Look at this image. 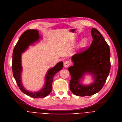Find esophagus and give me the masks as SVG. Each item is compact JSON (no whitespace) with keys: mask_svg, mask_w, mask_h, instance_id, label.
Instances as JSON below:
<instances>
[{"mask_svg":"<svg viewBox=\"0 0 122 122\" xmlns=\"http://www.w3.org/2000/svg\"><path fill=\"white\" fill-rule=\"evenodd\" d=\"M71 62L69 61H66L64 62V66L65 67H68V66H69L71 65Z\"/></svg>","mask_w":122,"mask_h":122,"instance_id":"34e87169","label":"esophagus"}]
</instances>
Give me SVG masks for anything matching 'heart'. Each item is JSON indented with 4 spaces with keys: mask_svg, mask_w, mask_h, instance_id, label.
Wrapping results in <instances>:
<instances>
[{
    "mask_svg": "<svg viewBox=\"0 0 122 122\" xmlns=\"http://www.w3.org/2000/svg\"><path fill=\"white\" fill-rule=\"evenodd\" d=\"M88 43V40L86 38H84L82 39L80 43L79 44V47L80 49H83V48L86 47Z\"/></svg>",
    "mask_w": 122,
    "mask_h": 122,
    "instance_id": "obj_1",
    "label": "heart"
}]
</instances>
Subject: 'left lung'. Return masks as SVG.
Returning <instances> with one entry per match:
<instances>
[{
  "label": "left lung",
  "instance_id": "left-lung-1",
  "mask_svg": "<svg viewBox=\"0 0 122 122\" xmlns=\"http://www.w3.org/2000/svg\"><path fill=\"white\" fill-rule=\"evenodd\" d=\"M92 42L86 50L71 57L74 65L69 67L71 75L70 89L72 93L81 97L89 96L100 91L103 87L111 69L109 46L100 32L91 30ZM92 74L94 82L89 85H82L80 80L85 73Z\"/></svg>",
  "mask_w": 122,
  "mask_h": 122
}]
</instances>
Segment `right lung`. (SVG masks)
Listing matches in <instances>:
<instances>
[{"instance_id": "obj_1", "label": "right lung", "mask_w": 122, "mask_h": 122, "mask_svg": "<svg viewBox=\"0 0 122 122\" xmlns=\"http://www.w3.org/2000/svg\"><path fill=\"white\" fill-rule=\"evenodd\" d=\"M40 36L38 31L37 30H27L20 36L18 42L15 46L12 54V70L13 76L20 90L25 94L34 98H42L47 96L52 89L53 78L57 72L62 69L63 62L58 63L54 67L48 71L45 77V84L44 87L39 91L31 92L25 89L21 80L22 67L21 64V53L25 51L29 46L33 44L39 40Z\"/></svg>"}]
</instances>
